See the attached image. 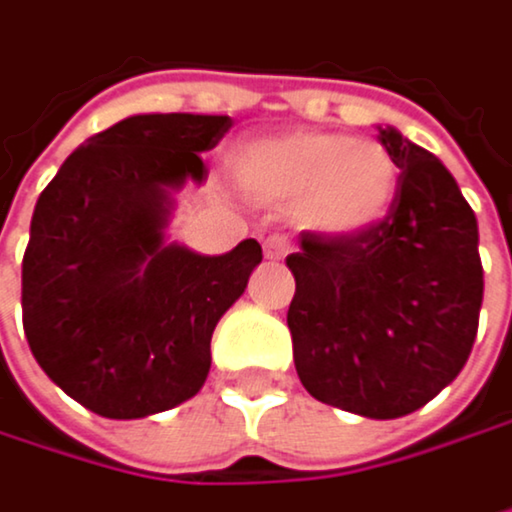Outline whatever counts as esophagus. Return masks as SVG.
Returning a JSON list of instances; mask_svg holds the SVG:
<instances>
[{
  "instance_id": "esophagus-1",
  "label": "esophagus",
  "mask_w": 512,
  "mask_h": 512,
  "mask_svg": "<svg viewBox=\"0 0 512 512\" xmlns=\"http://www.w3.org/2000/svg\"><path fill=\"white\" fill-rule=\"evenodd\" d=\"M262 247H265V259L268 262H283L289 256V250H292V241L286 235H271V238H265Z\"/></svg>"
}]
</instances>
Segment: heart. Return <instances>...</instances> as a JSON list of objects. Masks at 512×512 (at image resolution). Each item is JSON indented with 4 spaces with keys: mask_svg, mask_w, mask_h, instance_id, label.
<instances>
[{
    "mask_svg": "<svg viewBox=\"0 0 512 512\" xmlns=\"http://www.w3.org/2000/svg\"><path fill=\"white\" fill-rule=\"evenodd\" d=\"M232 184L244 199L295 220L322 238H358L393 208L399 166L376 139L337 130H289L244 139L226 154Z\"/></svg>",
    "mask_w": 512,
    "mask_h": 512,
    "instance_id": "heart-1",
    "label": "heart"
}]
</instances>
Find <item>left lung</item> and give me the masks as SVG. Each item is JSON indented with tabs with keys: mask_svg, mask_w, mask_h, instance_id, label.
I'll return each instance as SVG.
<instances>
[{
	"mask_svg": "<svg viewBox=\"0 0 512 512\" xmlns=\"http://www.w3.org/2000/svg\"><path fill=\"white\" fill-rule=\"evenodd\" d=\"M379 139L399 166L390 214L358 238L301 232L286 256L301 384L325 405L393 420L423 408L465 367L483 304L477 217L456 178L396 128Z\"/></svg>",
	"mask_w": 512,
	"mask_h": 512,
	"instance_id": "obj_1",
	"label": "left lung"
}]
</instances>
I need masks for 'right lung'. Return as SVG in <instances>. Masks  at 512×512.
Here are the masks:
<instances>
[{
  "instance_id": "obj_1",
  "label": "right lung",
  "mask_w": 512,
  "mask_h": 512,
  "mask_svg": "<svg viewBox=\"0 0 512 512\" xmlns=\"http://www.w3.org/2000/svg\"><path fill=\"white\" fill-rule=\"evenodd\" d=\"M229 116L142 113L89 136L38 196L23 256V331L41 370L113 420L169 411L208 379L211 334L262 262L166 238L172 193L202 184Z\"/></svg>"
}]
</instances>
